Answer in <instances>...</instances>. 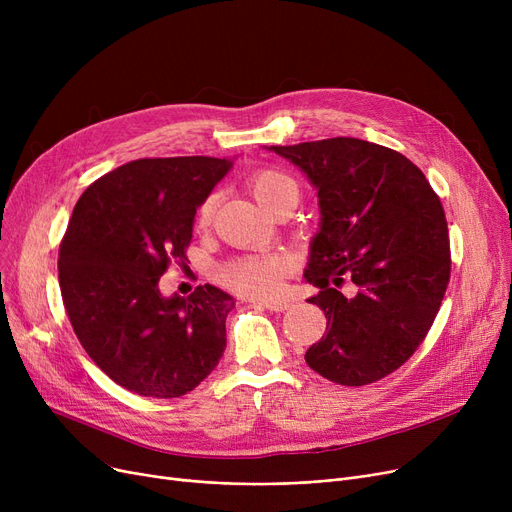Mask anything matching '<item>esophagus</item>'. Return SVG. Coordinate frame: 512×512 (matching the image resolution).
<instances>
[{
    "label": "esophagus",
    "mask_w": 512,
    "mask_h": 512,
    "mask_svg": "<svg viewBox=\"0 0 512 512\" xmlns=\"http://www.w3.org/2000/svg\"><path fill=\"white\" fill-rule=\"evenodd\" d=\"M257 307H263V309H270V311H286L290 307V301L286 299H280V301H253Z\"/></svg>",
    "instance_id": "1"
}]
</instances>
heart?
<instances>
[{
	"label": "heart",
	"instance_id": "obj_1",
	"mask_svg": "<svg viewBox=\"0 0 512 512\" xmlns=\"http://www.w3.org/2000/svg\"><path fill=\"white\" fill-rule=\"evenodd\" d=\"M249 191L255 201L267 211L280 201L297 205L299 188L290 176L278 170H259L249 178ZM213 199L203 201L197 211V224L207 226L211 220ZM290 272V259L278 253L236 257L220 267V280L247 297L274 299L282 290V280Z\"/></svg>",
	"mask_w": 512,
	"mask_h": 512
}]
</instances>
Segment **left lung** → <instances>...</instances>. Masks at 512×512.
I'll return each instance as SVG.
<instances>
[{
    "instance_id": "obj_1",
    "label": "left lung",
    "mask_w": 512,
    "mask_h": 512,
    "mask_svg": "<svg viewBox=\"0 0 512 512\" xmlns=\"http://www.w3.org/2000/svg\"><path fill=\"white\" fill-rule=\"evenodd\" d=\"M297 166L319 199L305 280L326 313L307 365L342 386L386 378L423 342L450 278L444 209L411 159L361 139L267 147ZM346 275L353 300L334 289Z\"/></svg>"
}]
</instances>
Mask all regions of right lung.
Listing matches in <instances>:
<instances>
[{
    "label": "right lung",
    "instance_id": "1",
    "mask_svg": "<svg viewBox=\"0 0 512 512\" xmlns=\"http://www.w3.org/2000/svg\"><path fill=\"white\" fill-rule=\"evenodd\" d=\"M220 157L134 159L78 199L60 245V290L95 365L122 388L178 398L226 351L228 292L211 284L164 297L159 278L184 261L195 213L232 168Z\"/></svg>",
    "mask_w": 512,
    "mask_h": 512
}]
</instances>
